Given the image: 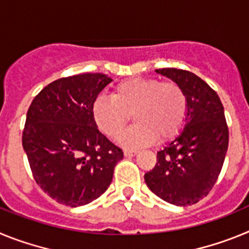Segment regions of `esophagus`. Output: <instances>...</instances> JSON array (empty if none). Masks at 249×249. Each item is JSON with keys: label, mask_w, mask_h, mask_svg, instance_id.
Here are the masks:
<instances>
[{"label": "esophagus", "mask_w": 249, "mask_h": 249, "mask_svg": "<svg viewBox=\"0 0 249 249\" xmlns=\"http://www.w3.org/2000/svg\"><path fill=\"white\" fill-rule=\"evenodd\" d=\"M138 153V151H136V149H124V156L126 157H133V156H136Z\"/></svg>", "instance_id": "1"}]
</instances>
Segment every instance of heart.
<instances>
[{
	"label": "heart",
	"instance_id": "b5f03b06",
	"mask_svg": "<svg viewBox=\"0 0 249 249\" xmlns=\"http://www.w3.org/2000/svg\"><path fill=\"white\" fill-rule=\"evenodd\" d=\"M133 116L135 126L120 138L126 148H138L168 141L182 131L188 114V101L176 82L135 77L114 86L112 97L98 96L92 103V117L103 135L117 138Z\"/></svg>",
	"mask_w": 249,
	"mask_h": 249
}]
</instances>
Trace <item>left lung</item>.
<instances>
[{"instance_id":"8db88e82","label":"left lung","mask_w":249,"mask_h":249,"mask_svg":"<svg viewBox=\"0 0 249 249\" xmlns=\"http://www.w3.org/2000/svg\"><path fill=\"white\" fill-rule=\"evenodd\" d=\"M156 72L179 85L188 101L183 131L157 152L155 168L144 175L149 190L176 206H191L214 186L228 149V127L218 94L195 73L177 68Z\"/></svg>"}]
</instances>
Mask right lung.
<instances>
[{
    "label": "right lung",
    "mask_w": 249,
    "mask_h": 249,
    "mask_svg": "<svg viewBox=\"0 0 249 249\" xmlns=\"http://www.w3.org/2000/svg\"><path fill=\"white\" fill-rule=\"evenodd\" d=\"M111 82L102 73L59 78L28 108L22 146L36 183L58 203L78 207L98 198L123 158L92 117V103Z\"/></svg>",
    "instance_id": "right-lung-1"
}]
</instances>
